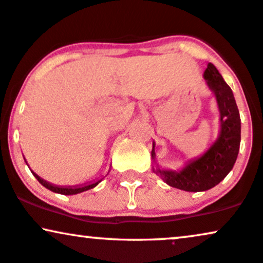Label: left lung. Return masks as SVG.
I'll list each match as a JSON object with an SVG mask.
<instances>
[{
  "instance_id": "obj_1",
  "label": "left lung",
  "mask_w": 263,
  "mask_h": 263,
  "mask_svg": "<svg viewBox=\"0 0 263 263\" xmlns=\"http://www.w3.org/2000/svg\"><path fill=\"white\" fill-rule=\"evenodd\" d=\"M208 87L215 95L220 111V135L210 148L198 158L192 159L181 170L160 168L155 160L153 143V171L171 187L185 192H204L214 188L224 179L237 161L240 147V115L233 92L212 63L204 71Z\"/></svg>"
}]
</instances>
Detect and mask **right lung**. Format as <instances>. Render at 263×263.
Wrapping results in <instances>:
<instances>
[{
	"mask_svg": "<svg viewBox=\"0 0 263 263\" xmlns=\"http://www.w3.org/2000/svg\"><path fill=\"white\" fill-rule=\"evenodd\" d=\"M25 162H26V160H25ZM26 164H28V162H26ZM31 172H32V175L36 177V179L40 182V183L43 185V187H46L47 189H49V191L58 193V194H63V195H74V194H79V193H82L85 191H88V189L95 188L98 183H101L102 179L104 178L103 177L101 179H97V181L89 182V183L81 184V185H55V184L49 183V182H47V181H45V179L40 177L39 175H36L34 171H31Z\"/></svg>",
	"mask_w": 263,
	"mask_h": 263,
	"instance_id": "right-lung-1",
	"label": "right lung"
}]
</instances>
